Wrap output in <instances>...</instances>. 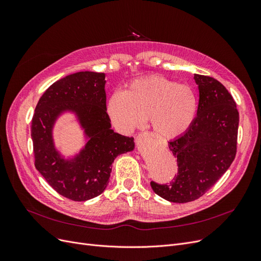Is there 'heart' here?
Instances as JSON below:
<instances>
[{
	"label": "heart",
	"instance_id": "heart-1",
	"mask_svg": "<svg viewBox=\"0 0 261 261\" xmlns=\"http://www.w3.org/2000/svg\"><path fill=\"white\" fill-rule=\"evenodd\" d=\"M197 110L198 98L192 87L159 75L133 81L126 91H114L107 103L110 118L121 132L130 133L148 116L153 132L163 138L185 133L194 123Z\"/></svg>",
	"mask_w": 261,
	"mask_h": 261
}]
</instances>
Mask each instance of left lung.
Here are the masks:
<instances>
[{"mask_svg":"<svg viewBox=\"0 0 261 261\" xmlns=\"http://www.w3.org/2000/svg\"><path fill=\"white\" fill-rule=\"evenodd\" d=\"M194 80L199 90L197 116L191 127L169 143L177 159V175L168 185L150 183L156 195L171 202L198 199L230 168L236 154L240 116L233 97L215 78L195 74Z\"/></svg>","mask_w":261,"mask_h":261,"instance_id":"8db88e82","label":"left lung"}]
</instances>
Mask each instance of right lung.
Here are the masks:
<instances>
[{
    "instance_id": "add662e5",
    "label": "right lung",
    "mask_w": 261,
    "mask_h": 261,
    "mask_svg": "<svg viewBox=\"0 0 261 261\" xmlns=\"http://www.w3.org/2000/svg\"><path fill=\"white\" fill-rule=\"evenodd\" d=\"M106 74L78 72L61 78L44 91L31 121L35 167L60 195L86 201L103 193L117 155L133 151V137L111 128L107 113ZM65 112L74 113L87 143L65 160L55 148L53 127Z\"/></svg>"
}]
</instances>
